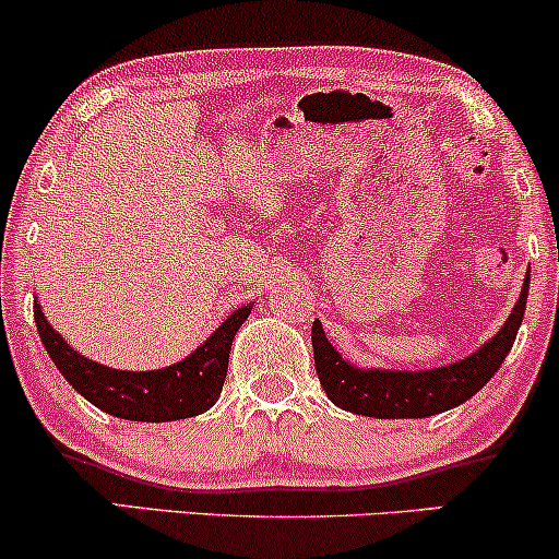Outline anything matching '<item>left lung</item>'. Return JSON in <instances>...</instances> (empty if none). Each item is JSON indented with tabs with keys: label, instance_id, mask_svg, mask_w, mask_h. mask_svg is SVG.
<instances>
[{
	"label": "left lung",
	"instance_id": "8db88e82",
	"mask_svg": "<svg viewBox=\"0 0 559 559\" xmlns=\"http://www.w3.org/2000/svg\"><path fill=\"white\" fill-rule=\"evenodd\" d=\"M528 299V278H525L521 299L512 307L502 331L473 352L465 360L436 370H362L344 362V357L325 338L320 320L312 323V352H316V370L320 386L336 407L349 413L368 415V418H428L444 413L471 400L497 373L507 352L515 344L518 329L525 316Z\"/></svg>",
	"mask_w": 559,
	"mask_h": 559
}]
</instances>
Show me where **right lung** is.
<instances>
[{
	"instance_id": "right-lung-1",
	"label": "right lung",
	"mask_w": 559,
	"mask_h": 559,
	"mask_svg": "<svg viewBox=\"0 0 559 559\" xmlns=\"http://www.w3.org/2000/svg\"><path fill=\"white\" fill-rule=\"evenodd\" d=\"M249 312H252V301L230 312L226 323L186 360L163 370H150V373H131V370H115L86 360L73 346L62 342L60 333L44 318L41 307L34 305V320L44 349L49 352L70 386L86 396L94 407L105 409L115 418L144 423L194 418L213 407L226 383L230 344Z\"/></svg>"
}]
</instances>
